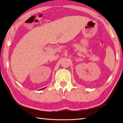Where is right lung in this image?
Returning <instances> with one entry per match:
<instances>
[{
	"label": "right lung",
	"instance_id": "right-lung-1",
	"mask_svg": "<svg viewBox=\"0 0 123 123\" xmlns=\"http://www.w3.org/2000/svg\"><path fill=\"white\" fill-rule=\"evenodd\" d=\"M43 89H44V88H43Z\"/></svg>",
	"mask_w": 123,
	"mask_h": 123
}]
</instances>
